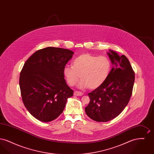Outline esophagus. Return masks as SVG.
<instances>
[{
	"label": "esophagus",
	"mask_w": 154,
	"mask_h": 154,
	"mask_svg": "<svg viewBox=\"0 0 154 154\" xmlns=\"http://www.w3.org/2000/svg\"><path fill=\"white\" fill-rule=\"evenodd\" d=\"M82 95H83V94L81 92L77 91H75L74 92V96H82Z\"/></svg>",
	"instance_id": "obj_1"
}]
</instances>
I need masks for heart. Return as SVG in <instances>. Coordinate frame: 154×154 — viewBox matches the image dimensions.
<instances>
[{
  "label": "heart",
  "mask_w": 154,
  "mask_h": 154,
  "mask_svg": "<svg viewBox=\"0 0 154 154\" xmlns=\"http://www.w3.org/2000/svg\"><path fill=\"white\" fill-rule=\"evenodd\" d=\"M111 69V61L107 57L82 54L74 59L72 66L63 67V74L70 86L75 85L81 78L79 88L95 89L107 80Z\"/></svg>",
  "instance_id": "obj_1"
}]
</instances>
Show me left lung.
Returning <instances> with one entry per match:
<instances>
[{
	"instance_id": "left-lung-1",
	"label": "left lung",
	"mask_w": 154,
	"mask_h": 154,
	"mask_svg": "<svg viewBox=\"0 0 154 154\" xmlns=\"http://www.w3.org/2000/svg\"><path fill=\"white\" fill-rule=\"evenodd\" d=\"M112 67L110 75L100 87L88 94L90 102L85 108L89 117L107 122L117 117L128 104L134 82V73L125 55L109 50L107 52Z\"/></svg>"
}]
</instances>
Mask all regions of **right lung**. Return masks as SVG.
I'll list each match as a JSON object with an SVG mask.
<instances>
[{
	"instance_id": "1",
	"label": "right lung",
	"mask_w": 154,
	"mask_h": 154,
	"mask_svg": "<svg viewBox=\"0 0 154 154\" xmlns=\"http://www.w3.org/2000/svg\"><path fill=\"white\" fill-rule=\"evenodd\" d=\"M73 54L67 49L47 47L35 52L25 62L20 77L22 102L37 119L44 122L55 119L73 96L63 69Z\"/></svg>"
}]
</instances>
